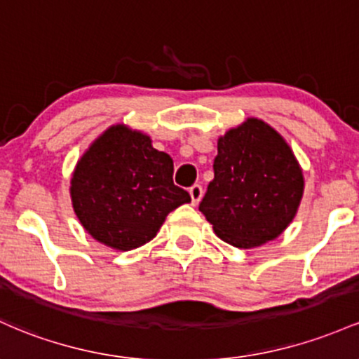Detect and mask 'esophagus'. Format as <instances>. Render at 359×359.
<instances>
[{
    "instance_id": "1",
    "label": "esophagus",
    "mask_w": 359,
    "mask_h": 359,
    "mask_svg": "<svg viewBox=\"0 0 359 359\" xmlns=\"http://www.w3.org/2000/svg\"><path fill=\"white\" fill-rule=\"evenodd\" d=\"M189 194H191L192 204H198L201 198H203V186H199V184H194V186L189 189Z\"/></svg>"
}]
</instances>
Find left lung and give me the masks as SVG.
<instances>
[{"label":"left lung","mask_w":359,"mask_h":359,"mask_svg":"<svg viewBox=\"0 0 359 359\" xmlns=\"http://www.w3.org/2000/svg\"><path fill=\"white\" fill-rule=\"evenodd\" d=\"M212 170L199 211L224 242L252 249L293 222L303 196L302 168L266 122L252 117L219 137Z\"/></svg>","instance_id":"left-lung-1"}]
</instances>
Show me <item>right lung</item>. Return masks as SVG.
<instances>
[{
    "label": "right lung",
    "instance_id": "add662e5",
    "mask_svg": "<svg viewBox=\"0 0 359 359\" xmlns=\"http://www.w3.org/2000/svg\"><path fill=\"white\" fill-rule=\"evenodd\" d=\"M172 177L170 155L153 148L143 133L112 126L76 163L74 212L98 242L133 250L155 237L168 212L191 203Z\"/></svg>",
    "mask_w": 359,
    "mask_h": 359
}]
</instances>
